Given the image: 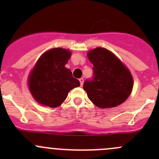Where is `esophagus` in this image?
I'll return each instance as SVG.
<instances>
[{
  "label": "esophagus",
  "mask_w": 159,
  "mask_h": 159,
  "mask_svg": "<svg viewBox=\"0 0 159 159\" xmlns=\"http://www.w3.org/2000/svg\"><path fill=\"white\" fill-rule=\"evenodd\" d=\"M79 81H80V84H81V86L83 85V84H84V78H80L79 79Z\"/></svg>",
  "instance_id": "34e87169"
}]
</instances>
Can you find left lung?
<instances>
[{
  "mask_svg": "<svg viewBox=\"0 0 159 159\" xmlns=\"http://www.w3.org/2000/svg\"><path fill=\"white\" fill-rule=\"evenodd\" d=\"M93 65V78L83 89L94 105L101 108L121 105L131 94L133 79L129 70L112 52L97 48L88 53Z\"/></svg>",
  "mask_w": 159,
  "mask_h": 159,
  "instance_id": "8db88e82",
  "label": "left lung"
}]
</instances>
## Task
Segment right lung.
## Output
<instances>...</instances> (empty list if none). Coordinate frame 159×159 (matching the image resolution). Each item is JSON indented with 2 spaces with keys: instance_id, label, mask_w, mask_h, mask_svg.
<instances>
[{
  "instance_id": "right-lung-1",
  "label": "right lung",
  "mask_w": 159,
  "mask_h": 159,
  "mask_svg": "<svg viewBox=\"0 0 159 159\" xmlns=\"http://www.w3.org/2000/svg\"><path fill=\"white\" fill-rule=\"evenodd\" d=\"M70 55L69 50L56 48L38 59L29 75L28 87L39 104L56 108L66 99L70 90L80 86L79 81L65 68Z\"/></svg>"
}]
</instances>
